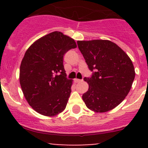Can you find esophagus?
<instances>
[{"label": "esophagus", "instance_id": "1", "mask_svg": "<svg viewBox=\"0 0 148 148\" xmlns=\"http://www.w3.org/2000/svg\"><path fill=\"white\" fill-rule=\"evenodd\" d=\"M74 81H75V82H76V83H80V82H81V81H83V80L78 79H75V80H74Z\"/></svg>", "mask_w": 148, "mask_h": 148}]
</instances>
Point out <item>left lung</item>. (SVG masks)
Listing matches in <instances>:
<instances>
[{
  "label": "left lung",
  "instance_id": "8db88e82",
  "mask_svg": "<svg viewBox=\"0 0 148 148\" xmlns=\"http://www.w3.org/2000/svg\"><path fill=\"white\" fill-rule=\"evenodd\" d=\"M88 67L95 72L84 78L89 86L82 98L96 113H105L118 106L130 92L135 78L130 58L114 42L106 40L77 41Z\"/></svg>",
  "mask_w": 148,
  "mask_h": 148
}]
</instances>
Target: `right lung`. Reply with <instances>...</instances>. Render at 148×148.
<instances>
[{"label":"right lung","mask_w":148,"mask_h":148,"mask_svg":"<svg viewBox=\"0 0 148 148\" xmlns=\"http://www.w3.org/2000/svg\"><path fill=\"white\" fill-rule=\"evenodd\" d=\"M74 39L58 31L40 37L22 59L19 82L28 104L40 114L56 116L65 109L73 81L66 78L63 56L76 48Z\"/></svg>","instance_id":"right-lung-1"}]
</instances>
